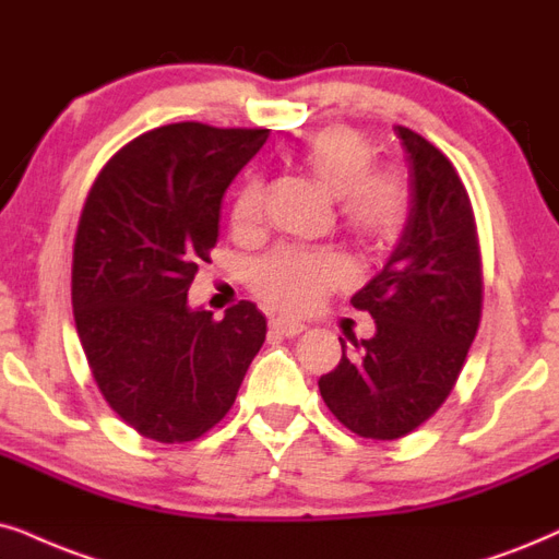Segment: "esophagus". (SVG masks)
I'll list each match as a JSON object with an SVG mask.
<instances>
[{
  "label": "esophagus",
  "instance_id": "obj_1",
  "mask_svg": "<svg viewBox=\"0 0 559 559\" xmlns=\"http://www.w3.org/2000/svg\"><path fill=\"white\" fill-rule=\"evenodd\" d=\"M271 330L278 332V335H286V337H296L301 335L304 330H307V324L296 322V320H288V317H275L271 322Z\"/></svg>",
  "mask_w": 559,
  "mask_h": 559
}]
</instances>
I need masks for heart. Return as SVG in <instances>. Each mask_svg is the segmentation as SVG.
Returning <instances> with one entry per match:
<instances>
[{"label":"heart","instance_id":"heart-1","mask_svg":"<svg viewBox=\"0 0 559 559\" xmlns=\"http://www.w3.org/2000/svg\"><path fill=\"white\" fill-rule=\"evenodd\" d=\"M307 169L332 198H337L341 224L361 245L384 247L405 229L409 216V188L400 169H371L373 144L364 133L324 129L299 152ZM263 211V182L245 180L231 206V227L252 231ZM345 278V263L332 250L281 247L252 267V288L260 299L284 312L301 314Z\"/></svg>","mask_w":559,"mask_h":559}]
</instances>
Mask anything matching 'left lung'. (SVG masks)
<instances>
[{
    "label": "left lung",
    "instance_id": "left-lung-1",
    "mask_svg": "<svg viewBox=\"0 0 559 559\" xmlns=\"http://www.w3.org/2000/svg\"><path fill=\"white\" fill-rule=\"evenodd\" d=\"M407 157L409 216L386 263L350 304L377 322L369 341L343 345L320 379L330 413L353 433L394 441L426 423L477 335L483 271L475 214L451 162L420 133L394 126Z\"/></svg>",
    "mask_w": 559,
    "mask_h": 559
}]
</instances>
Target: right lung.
<instances>
[{"instance_id": "right-lung-1", "label": "right lung", "mask_w": 559, "mask_h": 559, "mask_svg": "<svg viewBox=\"0 0 559 559\" xmlns=\"http://www.w3.org/2000/svg\"><path fill=\"white\" fill-rule=\"evenodd\" d=\"M267 129L169 123L103 167L74 242L72 304L103 397L141 436L193 441L216 426L265 341L252 301L214 320L190 307L198 260L218 237L229 182Z\"/></svg>"}]
</instances>
